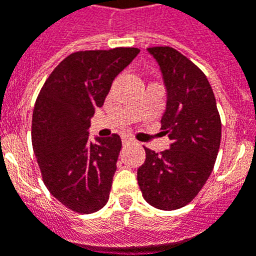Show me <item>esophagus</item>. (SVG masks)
<instances>
[{
	"label": "esophagus",
	"instance_id": "1",
	"mask_svg": "<svg viewBox=\"0 0 256 256\" xmlns=\"http://www.w3.org/2000/svg\"><path fill=\"white\" fill-rule=\"evenodd\" d=\"M122 142H123V144H130V142H133V138H130V137H123Z\"/></svg>",
	"mask_w": 256,
	"mask_h": 256
}]
</instances>
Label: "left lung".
Wrapping results in <instances>:
<instances>
[{
	"label": "left lung",
	"instance_id": "left-lung-1",
	"mask_svg": "<svg viewBox=\"0 0 256 256\" xmlns=\"http://www.w3.org/2000/svg\"><path fill=\"white\" fill-rule=\"evenodd\" d=\"M166 88L161 128L171 140L162 152L146 148L137 170L142 198L154 208L175 210L200 192L213 171L222 140V120L213 90L198 66L178 50L148 48Z\"/></svg>",
	"mask_w": 256,
	"mask_h": 256
}]
</instances>
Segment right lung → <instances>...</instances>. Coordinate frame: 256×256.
<instances>
[{
    "label": "right lung",
    "instance_id": "right-lung-1",
    "mask_svg": "<svg viewBox=\"0 0 256 256\" xmlns=\"http://www.w3.org/2000/svg\"><path fill=\"white\" fill-rule=\"evenodd\" d=\"M140 50H85L66 57L36 99L32 146L48 192L72 212L90 214L106 204L122 148L118 134L88 140L95 109L116 76Z\"/></svg>",
    "mask_w": 256,
    "mask_h": 256
}]
</instances>
